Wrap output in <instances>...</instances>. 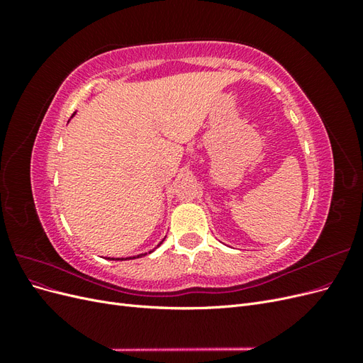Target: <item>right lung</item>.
<instances>
[{"instance_id": "1", "label": "right lung", "mask_w": 363, "mask_h": 363, "mask_svg": "<svg viewBox=\"0 0 363 363\" xmlns=\"http://www.w3.org/2000/svg\"><path fill=\"white\" fill-rule=\"evenodd\" d=\"M74 115H75V113H74ZM74 115H72V116H74ZM162 242H163V240H162ZM162 242H160V244H162ZM160 244H159V245H160ZM159 245H157V247H159ZM155 250H156V248H155ZM155 250H152V251H155ZM152 251H150V252H152ZM145 255H147V252H145ZM145 255H138V256H131V257H108V259H111V260H130V259H136V257L145 256Z\"/></svg>"}]
</instances>
